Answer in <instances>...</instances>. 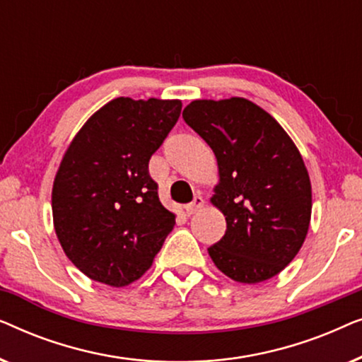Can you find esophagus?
<instances>
[{
	"mask_svg": "<svg viewBox=\"0 0 362 362\" xmlns=\"http://www.w3.org/2000/svg\"><path fill=\"white\" fill-rule=\"evenodd\" d=\"M204 206V199H202L201 196H194V199H192V202H189V204H186V214L187 216H192V214H196L197 211L201 209V207Z\"/></svg>",
	"mask_w": 362,
	"mask_h": 362,
	"instance_id": "34e87169",
	"label": "esophagus"
}]
</instances>
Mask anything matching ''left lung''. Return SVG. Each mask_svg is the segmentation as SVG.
<instances>
[{
    "label": "left lung",
    "instance_id": "obj_1",
    "mask_svg": "<svg viewBox=\"0 0 362 362\" xmlns=\"http://www.w3.org/2000/svg\"><path fill=\"white\" fill-rule=\"evenodd\" d=\"M182 118L212 148L219 166L211 202L226 216L227 229L207 249L212 262L240 284L280 274L310 227L311 185L298 148L247 98L194 100Z\"/></svg>",
    "mask_w": 362,
    "mask_h": 362
}]
</instances>
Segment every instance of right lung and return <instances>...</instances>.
<instances>
[{"label": "right lung", "mask_w": 362, "mask_h": 362, "mask_svg": "<svg viewBox=\"0 0 362 362\" xmlns=\"http://www.w3.org/2000/svg\"><path fill=\"white\" fill-rule=\"evenodd\" d=\"M181 107V100L118 97L93 113L67 148L52 186L54 229L88 279L130 285L175 227L148 163Z\"/></svg>", "instance_id": "add662e5"}]
</instances>
